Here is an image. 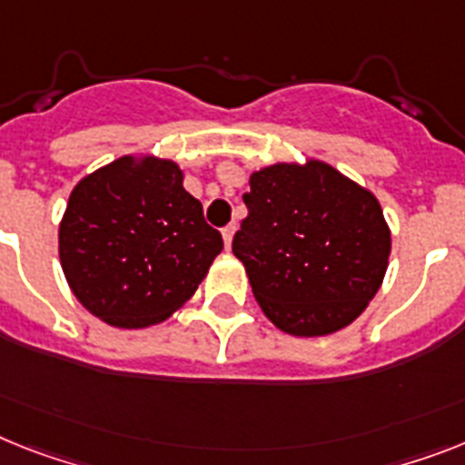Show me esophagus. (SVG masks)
I'll return each instance as SVG.
<instances>
[{"mask_svg": "<svg viewBox=\"0 0 465 465\" xmlns=\"http://www.w3.org/2000/svg\"><path fill=\"white\" fill-rule=\"evenodd\" d=\"M233 233H236V224H226L222 229V236H224V245L226 251H232V241H233Z\"/></svg>", "mask_w": 465, "mask_h": 465, "instance_id": "34e87169", "label": "esophagus"}]
</instances>
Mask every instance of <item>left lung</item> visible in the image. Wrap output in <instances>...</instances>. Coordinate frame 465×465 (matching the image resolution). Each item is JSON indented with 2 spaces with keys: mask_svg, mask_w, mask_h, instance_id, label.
<instances>
[{
  "mask_svg": "<svg viewBox=\"0 0 465 465\" xmlns=\"http://www.w3.org/2000/svg\"><path fill=\"white\" fill-rule=\"evenodd\" d=\"M232 251L281 331L329 335L366 310L383 283L390 229L371 191L322 160L264 167L243 193Z\"/></svg>",
  "mask_w": 465,
  "mask_h": 465,
  "instance_id": "obj_1",
  "label": "left lung"
}]
</instances>
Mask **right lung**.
Wrapping results in <instances>:
<instances>
[{
    "instance_id": "right-lung-1",
    "label": "right lung",
    "mask_w": 465,
    "mask_h": 465,
    "mask_svg": "<svg viewBox=\"0 0 465 465\" xmlns=\"http://www.w3.org/2000/svg\"><path fill=\"white\" fill-rule=\"evenodd\" d=\"M173 160H113L73 189L58 229L70 291L94 317L143 329L184 305L222 252V233Z\"/></svg>"
}]
</instances>
